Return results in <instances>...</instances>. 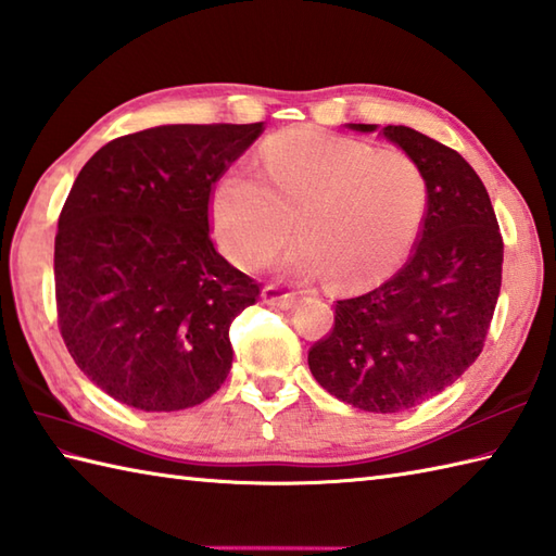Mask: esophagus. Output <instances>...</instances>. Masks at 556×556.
Wrapping results in <instances>:
<instances>
[{
  "instance_id": "obj_1",
  "label": "esophagus",
  "mask_w": 556,
  "mask_h": 556,
  "mask_svg": "<svg viewBox=\"0 0 556 556\" xmlns=\"http://www.w3.org/2000/svg\"><path fill=\"white\" fill-rule=\"evenodd\" d=\"M262 300H264L266 304H270V307H278V309H292L294 302H298V298H294V294L282 292V290L276 288V286H266V288L262 290Z\"/></svg>"
}]
</instances>
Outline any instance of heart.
Instances as JSON below:
<instances>
[{
  "label": "heart",
  "instance_id": "b5f03b06",
  "mask_svg": "<svg viewBox=\"0 0 556 556\" xmlns=\"http://www.w3.org/2000/svg\"><path fill=\"white\" fill-rule=\"evenodd\" d=\"M427 211L422 169L410 155L324 131H294L262 149V175L223 173L211 220L232 262L262 266L294 235L282 262L292 278L331 276L338 288L387 278L413 252Z\"/></svg>",
  "mask_w": 556,
  "mask_h": 556
}]
</instances>
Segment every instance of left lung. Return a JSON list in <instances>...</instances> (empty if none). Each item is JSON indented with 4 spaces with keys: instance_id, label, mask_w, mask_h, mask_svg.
<instances>
[{
    "instance_id": "8db88e82",
    "label": "left lung",
    "mask_w": 556,
    "mask_h": 556,
    "mask_svg": "<svg viewBox=\"0 0 556 556\" xmlns=\"http://www.w3.org/2000/svg\"><path fill=\"white\" fill-rule=\"evenodd\" d=\"M377 131V124H350ZM422 169L427 211L413 256L383 286L336 302L309 350L321 387L359 410L401 413L448 389L482 353L502 290L504 242L466 157L410 127L379 131Z\"/></svg>"
}]
</instances>
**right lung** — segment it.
<instances>
[{
    "label": "right lung",
    "mask_w": 556,
    "mask_h": 556,
    "mask_svg": "<svg viewBox=\"0 0 556 556\" xmlns=\"http://www.w3.org/2000/svg\"><path fill=\"white\" fill-rule=\"evenodd\" d=\"M264 131L165 124L105 143L54 237L56 324L86 377L146 413L194 407L232 367L230 324L258 282L215 252L213 185Z\"/></svg>",
    "instance_id": "1"
}]
</instances>
